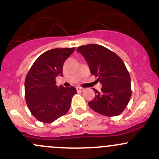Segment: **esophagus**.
<instances>
[{
  "label": "esophagus",
  "instance_id": "esophagus-1",
  "mask_svg": "<svg viewBox=\"0 0 159 159\" xmlns=\"http://www.w3.org/2000/svg\"><path fill=\"white\" fill-rule=\"evenodd\" d=\"M76 89H77V91H78V92H81V91H83L84 90V89H83V88L81 87H77Z\"/></svg>",
  "mask_w": 159,
  "mask_h": 159
}]
</instances>
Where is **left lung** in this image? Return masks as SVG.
Segmentation results:
<instances>
[{"label": "left lung", "mask_w": 159, "mask_h": 159, "mask_svg": "<svg viewBox=\"0 0 159 159\" xmlns=\"http://www.w3.org/2000/svg\"><path fill=\"white\" fill-rule=\"evenodd\" d=\"M77 51L87 61L91 75L102 83L101 92L93 89L94 98L89 102L90 108L105 116L122 113L131 96V78L121 57L99 44L80 46Z\"/></svg>", "instance_id": "left-lung-1"}]
</instances>
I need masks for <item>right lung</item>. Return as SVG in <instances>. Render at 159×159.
I'll return each instance as SVG.
<instances>
[{"label": "right lung", "mask_w": 159, "mask_h": 159, "mask_svg": "<svg viewBox=\"0 0 159 159\" xmlns=\"http://www.w3.org/2000/svg\"><path fill=\"white\" fill-rule=\"evenodd\" d=\"M75 48H54L36 59L27 74L25 100L33 116L43 123H51L70 109L76 94L75 87L56 85L55 78L62 76L63 65Z\"/></svg>", "instance_id": "add662e5"}]
</instances>
